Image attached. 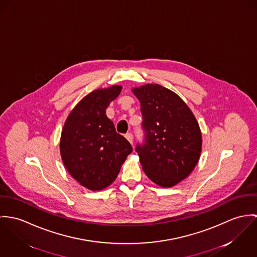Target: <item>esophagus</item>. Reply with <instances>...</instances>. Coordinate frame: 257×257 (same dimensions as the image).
Returning <instances> with one entry per match:
<instances>
[{
	"label": "esophagus",
	"instance_id": "1",
	"mask_svg": "<svg viewBox=\"0 0 257 257\" xmlns=\"http://www.w3.org/2000/svg\"><path fill=\"white\" fill-rule=\"evenodd\" d=\"M125 138H126L129 142L131 143V144H133V135H132L131 133L125 134Z\"/></svg>",
	"mask_w": 257,
	"mask_h": 257
}]
</instances>
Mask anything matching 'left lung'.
Instances as JSON below:
<instances>
[{
  "label": "left lung",
  "instance_id": "left-lung-1",
  "mask_svg": "<svg viewBox=\"0 0 257 257\" xmlns=\"http://www.w3.org/2000/svg\"><path fill=\"white\" fill-rule=\"evenodd\" d=\"M132 91L141 104L145 130V143L136 148L143 171L162 187L174 186L199 161V124L187 104L165 86L146 84Z\"/></svg>",
  "mask_w": 257,
  "mask_h": 257
}]
</instances>
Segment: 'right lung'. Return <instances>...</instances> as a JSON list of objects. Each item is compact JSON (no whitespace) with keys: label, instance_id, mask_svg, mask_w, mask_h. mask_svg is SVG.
Listing matches in <instances>:
<instances>
[{"label":"right lung","instance_id":"1","mask_svg":"<svg viewBox=\"0 0 257 257\" xmlns=\"http://www.w3.org/2000/svg\"><path fill=\"white\" fill-rule=\"evenodd\" d=\"M121 89L114 85L89 92L68 115L62 129L63 164L74 179L92 191L108 187L133 151L105 111Z\"/></svg>","mask_w":257,"mask_h":257}]
</instances>
